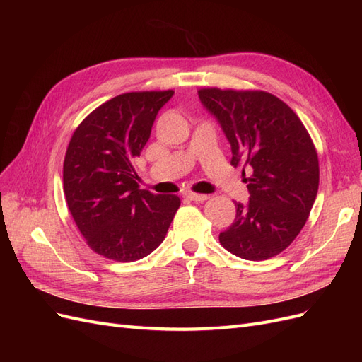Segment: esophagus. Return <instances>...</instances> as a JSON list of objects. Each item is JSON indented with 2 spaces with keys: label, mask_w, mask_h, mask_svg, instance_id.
I'll use <instances>...</instances> for the list:
<instances>
[{
  "label": "esophagus",
  "mask_w": 362,
  "mask_h": 362,
  "mask_svg": "<svg viewBox=\"0 0 362 362\" xmlns=\"http://www.w3.org/2000/svg\"><path fill=\"white\" fill-rule=\"evenodd\" d=\"M184 198H187L190 201H194V202H204L206 201L210 196L208 194H199V193H193V192H189V193H184Z\"/></svg>",
  "instance_id": "34e87169"
}]
</instances>
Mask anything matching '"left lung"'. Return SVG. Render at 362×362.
Segmentation results:
<instances>
[{
  "instance_id": "8db88e82",
  "label": "left lung",
  "mask_w": 362,
  "mask_h": 362,
  "mask_svg": "<svg viewBox=\"0 0 362 362\" xmlns=\"http://www.w3.org/2000/svg\"><path fill=\"white\" fill-rule=\"evenodd\" d=\"M231 145L234 168L245 178L246 205L221 233V245L243 259L261 261L291 245L310 216L319 190V158L308 131L291 108L262 90H198Z\"/></svg>"
}]
</instances>
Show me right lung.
Here are the masks:
<instances>
[{
	"mask_svg": "<svg viewBox=\"0 0 362 362\" xmlns=\"http://www.w3.org/2000/svg\"><path fill=\"white\" fill-rule=\"evenodd\" d=\"M172 95L173 90L115 96L95 108L69 141L63 163L64 198L87 245L108 259L129 262L149 255L180 208L177 194L141 190L133 166Z\"/></svg>",
	"mask_w": 362,
	"mask_h": 362,
	"instance_id": "obj_1",
	"label": "right lung"
}]
</instances>
